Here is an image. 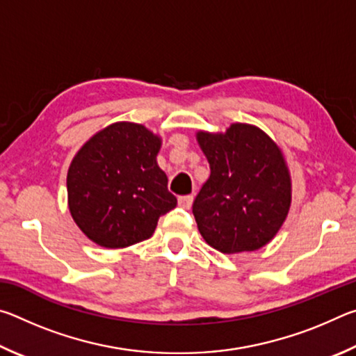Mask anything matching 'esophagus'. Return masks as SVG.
Listing matches in <instances>:
<instances>
[{"label":"esophagus","instance_id":"1","mask_svg":"<svg viewBox=\"0 0 356 356\" xmlns=\"http://www.w3.org/2000/svg\"><path fill=\"white\" fill-rule=\"evenodd\" d=\"M177 202H179V207H182V209H191L193 196H180Z\"/></svg>","mask_w":356,"mask_h":356}]
</instances>
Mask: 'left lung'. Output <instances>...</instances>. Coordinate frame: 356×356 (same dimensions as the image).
<instances>
[{
	"instance_id": "8db88e82",
	"label": "left lung",
	"mask_w": 356,
	"mask_h": 356,
	"mask_svg": "<svg viewBox=\"0 0 356 356\" xmlns=\"http://www.w3.org/2000/svg\"><path fill=\"white\" fill-rule=\"evenodd\" d=\"M197 144L210 165V177L193 202L202 238L225 254L256 251L286 221L292 180L281 147L251 124L226 131L200 130Z\"/></svg>"
}]
</instances>
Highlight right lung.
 I'll list each match as a JSON object with an SVG mask.
<instances>
[{"label":"right lung","instance_id":"1","mask_svg":"<svg viewBox=\"0 0 356 356\" xmlns=\"http://www.w3.org/2000/svg\"><path fill=\"white\" fill-rule=\"evenodd\" d=\"M161 138L143 124L114 122L83 144L67 171V204L76 226L104 248H127L152 234L177 206L156 163Z\"/></svg>","mask_w":356,"mask_h":356}]
</instances>
